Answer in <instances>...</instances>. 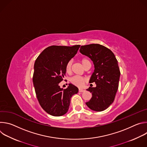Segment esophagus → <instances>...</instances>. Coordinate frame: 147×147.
Here are the masks:
<instances>
[{
  "instance_id": "34e87169",
  "label": "esophagus",
  "mask_w": 147,
  "mask_h": 147,
  "mask_svg": "<svg viewBox=\"0 0 147 147\" xmlns=\"http://www.w3.org/2000/svg\"><path fill=\"white\" fill-rule=\"evenodd\" d=\"M79 92H84V91H86V90H84V89H81V88H79Z\"/></svg>"
}]
</instances>
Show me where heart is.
<instances>
[{
	"instance_id": "1",
	"label": "heart",
	"mask_w": 147,
	"mask_h": 147,
	"mask_svg": "<svg viewBox=\"0 0 147 147\" xmlns=\"http://www.w3.org/2000/svg\"><path fill=\"white\" fill-rule=\"evenodd\" d=\"M81 62L83 66L85 67V66L89 63L90 61L88 59L86 58H83L81 60ZM72 65H73V60H69L66 65V71L67 73H70L71 71V69H72ZM70 82L75 86L78 87H81L84 85L85 82H86V78L84 77L81 76H74L70 78Z\"/></svg>"
}]
</instances>
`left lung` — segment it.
Masks as SVG:
<instances>
[{"label": "left lung", "mask_w": 147, "mask_h": 147, "mask_svg": "<svg viewBox=\"0 0 147 147\" xmlns=\"http://www.w3.org/2000/svg\"><path fill=\"white\" fill-rule=\"evenodd\" d=\"M80 51L92 60L95 67L90 82H95L96 86L87 90L92 96L86 105L94 111H103L114 101L119 87L120 71L117 60L109 49L99 44L81 46Z\"/></svg>", "instance_id": "obj_1"}]
</instances>
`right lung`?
<instances>
[{
  "label": "right lung",
  "instance_id": "obj_1",
  "mask_svg": "<svg viewBox=\"0 0 147 147\" xmlns=\"http://www.w3.org/2000/svg\"><path fill=\"white\" fill-rule=\"evenodd\" d=\"M80 45H53L47 48L36 58L32 81L38 100L47 113L60 116L69 110L71 96L78 91L69 84L66 89L59 86L66 74L67 63L77 53Z\"/></svg>",
  "mask_w": 147,
  "mask_h": 147
}]
</instances>
